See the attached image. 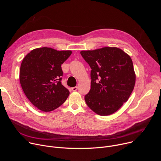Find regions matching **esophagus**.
Returning a JSON list of instances; mask_svg holds the SVG:
<instances>
[{
  "instance_id": "34e87169",
  "label": "esophagus",
  "mask_w": 161,
  "mask_h": 161,
  "mask_svg": "<svg viewBox=\"0 0 161 161\" xmlns=\"http://www.w3.org/2000/svg\"><path fill=\"white\" fill-rule=\"evenodd\" d=\"M77 89H78V86H75V87H73V88H71V90H72L73 91H76Z\"/></svg>"
}]
</instances>
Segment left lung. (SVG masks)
<instances>
[{"label": "left lung", "mask_w": 161, "mask_h": 161, "mask_svg": "<svg viewBox=\"0 0 161 161\" xmlns=\"http://www.w3.org/2000/svg\"><path fill=\"white\" fill-rule=\"evenodd\" d=\"M80 53L92 69L91 88L85 96L87 106L101 116L116 112L127 102L135 85L131 58L117 47L83 50Z\"/></svg>", "instance_id": "1"}]
</instances>
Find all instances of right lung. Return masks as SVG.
<instances>
[{"mask_svg": "<svg viewBox=\"0 0 161 161\" xmlns=\"http://www.w3.org/2000/svg\"><path fill=\"white\" fill-rule=\"evenodd\" d=\"M71 50L36 48L23 59L19 82L28 99L42 111L49 112L60 106L69 92L61 83V65L71 55Z\"/></svg>", "mask_w": 161, "mask_h": 161, "instance_id": "1", "label": "right lung"}]
</instances>
